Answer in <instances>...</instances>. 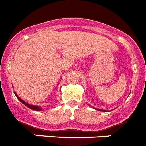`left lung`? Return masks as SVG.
Instances as JSON below:
<instances>
[{
  "label": "left lung",
  "instance_id": "left-lung-1",
  "mask_svg": "<svg viewBox=\"0 0 146 146\" xmlns=\"http://www.w3.org/2000/svg\"><path fill=\"white\" fill-rule=\"evenodd\" d=\"M93 108L96 109V110H98V111H103V112H106V111H105V110H100V109H97V108H94V107H93Z\"/></svg>",
  "mask_w": 146,
  "mask_h": 146
}]
</instances>
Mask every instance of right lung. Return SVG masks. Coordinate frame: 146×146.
Listing matches in <instances>:
<instances>
[{
	"instance_id": "right-lung-1",
	"label": "right lung",
	"mask_w": 146,
	"mask_h": 146,
	"mask_svg": "<svg viewBox=\"0 0 146 146\" xmlns=\"http://www.w3.org/2000/svg\"><path fill=\"white\" fill-rule=\"evenodd\" d=\"M14 94H15L16 97L17 98V99L19 100L21 102H22L23 104L25 105V106H27V107H28L30 109H31V110H35V111H42V108L41 107H40V106H35V105L29 104V103L26 102L25 101H24V100H23L21 99V98H19V97H18V95H17V93H16L15 92H14Z\"/></svg>"
}]
</instances>
